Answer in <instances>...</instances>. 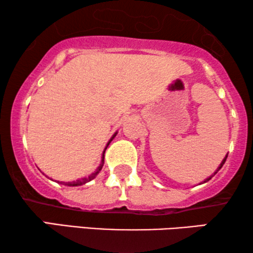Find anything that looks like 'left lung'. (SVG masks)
Segmentation results:
<instances>
[{
    "instance_id": "left-lung-1",
    "label": "left lung",
    "mask_w": 253,
    "mask_h": 253,
    "mask_svg": "<svg viewBox=\"0 0 253 253\" xmlns=\"http://www.w3.org/2000/svg\"><path fill=\"white\" fill-rule=\"evenodd\" d=\"M226 160H227V157L223 159V160H222V162H221V165H220V167H219V169H220L221 167H222V166L224 165V162H226ZM209 179H210V178H209ZM209 179H206V181H205V182H207V181H209Z\"/></svg>"
}]
</instances>
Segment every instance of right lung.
Listing matches in <instances>:
<instances>
[{
  "label": "right lung",
  "mask_w": 253,
  "mask_h": 253,
  "mask_svg": "<svg viewBox=\"0 0 253 253\" xmlns=\"http://www.w3.org/2000/svg\"><path fill=\"white\" fill-rule=\"evenodd\" d=\"M114 138V137H113ZM110 143V141H109ZM109 143H108V145H109ZM108 145H107V146H108ZM107 148V147H106ZM103 158H105V152H103V155H102V165L100 166L99 167V169L98 170H96L95 172H93V174H91L88 176V178H83V179H79V181H77V182H74V183H69V185H72V186H76V185H82V184H84V183H86V182H88V181H91L92 178H94L95 177V175L98 174V172L101 170V168H102V166H103Z\"/></svg>",
  "instance_id": "right-lung-1"
}]
</instances>
